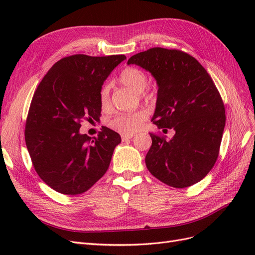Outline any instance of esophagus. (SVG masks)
Listing matches in <instances>:
<instances>
[{"label": "esophagus", "mask_w": 255, "mask_h": 255, "mask_svg": "<svg viewBox=\"0 0 255 255\" xmlns=\"http://www.w3.org/2000/svg\"><path fill=\"white\" fill-rule=\"evenodd\" d=\"M132 137H133V135H122L121 139H122V141H127V140H129Z\"/></svg>", "instance_id": "1"}]
</instances>
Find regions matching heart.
<instances>
[{
    "instance_id": "1",
    "label": "heart",
    "mask_w": 255,
    "mask_h": 255,
    "mask_svg": "<svg viewBox=\"0 0 255 255\" xmlns=\"http://www.w3.org/2000/svg\"><path fill=\"white\" fill-rule=\"evenodd\" d=\"M119 82L123 86L137 92L139 98L144 101H150L152 99L151 92L145 90L148 86V76L140 69L133 67L126 68L119 75ZM110 85L107 84L100 91V103L103 109H109L110 106ZM145 119L146 113L143 111L120 114L109 121V127L120 134L132 135L141 128Z\"/></svg>"
}]
</instances>
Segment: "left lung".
<instances>
[{"mask_svg": "<svg viewBox=\"0 0 255 255\" xmlns=\"http://www.w3.org/2000/svg\"><path fill=\"white\" fill-rule=\"evenodd\" d=\"M128 65L151 73L157 84L156 106L151 121L170 139L150 134L148 170L163 183L185 188L201 181L218 157L225 106L211 76L199 61L179 50L153 48L135 54Z\"/></svg>", "mask_w": 255, "mask_h": 255, "instance_id": "left-lung-1", "label": "left lung"}]
</instances>
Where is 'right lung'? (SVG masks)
<instances>
[{
  "label": "right lung",
  "instance_id": "obj_1",
  "mask_svg": "<svg viewBox=\"0 0 255 255\" xmlns=\"http://www.w3.org/2000/svg\"><path fill=\"white\" fill-rule=\"evenodd\" d=\"M125 59L83 54L65 57L38 85L25 126L26 148L40 179L60 194H83L110 167L120 135L103 127L91 139L80 128L83 120H100L102 85Z\"/></svg>",
  "mask_w": 255,
  "mask_h": 255
}]
</instances>
